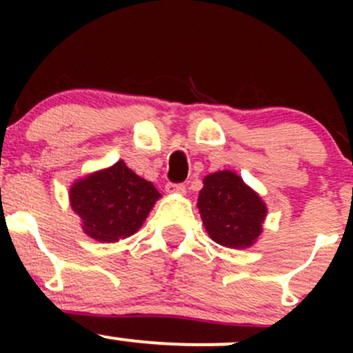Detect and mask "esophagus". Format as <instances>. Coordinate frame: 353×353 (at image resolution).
<instances>
[{"instance_id": "obj_1", "label": "esophagus", "mask_w": 353, "mask_h": 353, "mask_svg": "<svg viewBox=\"0 0 353 353\" xmlns=\"http://www.w3.org/2000/svg\"><path fill=\"white\" fill-rule=\"evenodd\" d=\"M165 191L170 194H186V186L184 184H174V183H167L165 184Z\"/></svg>"}]
</instances>
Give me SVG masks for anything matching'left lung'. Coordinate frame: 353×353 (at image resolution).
Listing matches in <instances>:
<instances>
[{"label": "left lung", "mask_w": 353, "mask_h": 353, "mask_svg": "<svg viewBox=\"0 0 353 353\" xmlns=\"http://www.w3.org/2000/svg\"><path fill=\"white\" fill-rule=\"evenodd\" d=\"M198 208L206 232L216 244L244 249L261 236L266 205L232 170H219L203 179Z\"/></svg>", "instance_id": "1"}]
</instances>
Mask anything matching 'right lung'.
<instances>
[{
  "label": "right lung",
  "mask_w": 353,
  "mask_h": 353,
  "mask_svg": "<svg viewBox=\"0 0 353 353\" xmlns=\"http://www.w3.org/2000/svg\"><path fill=\"white\" fill-rule=\"evenodd\" d=\"M159 198L154 184L128 169L123 160L81 177L70 190L71 208L80 215L83 232L99 243L133 236Z\"/></svg>",
  "instance_id": "add662e5"
}]
</instances>
